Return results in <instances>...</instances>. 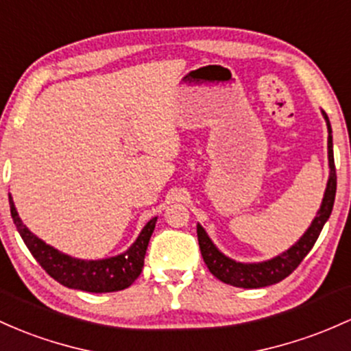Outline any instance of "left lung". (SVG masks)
<instances>
[{
	"label": "left lung",
	"instance_id": "1",
	"mask_svg": "<svg viewBox=\"0 0 351 351\" xmlns=\"http://www.w3.org/2000/svg\"><path fill=\"white\" fill-rule=\"evenodd\" d=\"M323 117L326 119V126H328V161H330V178L326 184L325 196H323L322 206H319L318 215L315 217L313 223L310 228L306 230L305 234L300 238L290 250L278 255L273 260L263 261V263H238V261L230 260L228 256L218 252V248L211 243L205 230L202 226H196V233H198V243L202 250V256L205 260L208 269L221 280L223 283L233 285L238 288H263L275 285L282 280L287 278L288 275L298 268L313 245L317 243L319 233H322L323 225L326 219L330 218L335 203V193H337V169H335L333 160V141H332V126H330L328 117L323 111Z\"/></svg>",
	"mask_w": 351,
	"mask_h": 351
}]
</instances>
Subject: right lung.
<instances>
[{"label":"right lung","instance_id":"obj_1","mask_svg":"<svg viewBox=\"0 0 351 351\" xmlns=\"http://www.w3.org/2000/svg\"><path fill=\"white\" fill-rule=\"evenodd\" d=\"M10 208L16 230L41 268L58 283L75 288V290L90 291V293H110V291L125 290L140 276L145 263L146 248H148L156 223V217L149 219L132 248L123 255L106 258V260L86 261L60 253L53 246L46 245L40 238L34 237L19 219L11 196Z\"/></svg>","mask_w":351,"mask_h":351}]
</instances>
